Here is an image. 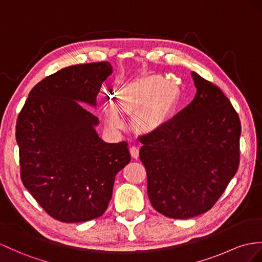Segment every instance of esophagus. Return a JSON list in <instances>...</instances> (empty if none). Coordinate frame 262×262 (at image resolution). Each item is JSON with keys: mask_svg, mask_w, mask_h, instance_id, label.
<instances>
[{"mask_svg": "<svg viewBox=\"0 0 262 262\" xmlns=\"http://www.w3.org/2000/svg\"><path fill=\"white\" fill-rule=\"evenodd\" d=\"M130 153H131V156H132L133 159H138V157H139V146L136 145V144L131 145L130 146Z\"/></svg>", "mask_w": 262, "mask_h": 262, "instance_id": "esophagus-1", "label": "esophagus"}]
</instances>
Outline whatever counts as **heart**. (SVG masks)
Instances as JSON below:
<instances>
[{"instance_id": "1", "label": "heart", "mask_w": 262, "mask_h": 262, "mask_svg": "<svg viewBox=\"0 0 262 262\" xmlns=\"http://www.w3.org/2000/svg\"><path fill=\"white\" fill-rule=\"evenodd\" d=\"M173 100L174 91L169 85H164L160 80H151L126 88L121 93L120 106L125 111H136L148 105L140 113L139 123L143 127H152L165 116ZM106 120L116 129L123 125L122 119L112 109L106 111Z\"/></svg>"}]
</instances>
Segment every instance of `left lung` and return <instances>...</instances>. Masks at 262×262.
<instances>
[{
  "label": "left lung",
  "mask_w": 262,
  "mask_h": 262,
  "mask_svg": "<svg viewBox=\"0 0 262 262\" xmlns=\"http://www.w3.org/2000/svg\"><path fill=\"white\" fill-rule=\"evenodd\" d=\"M193 101L157 130L140 137L148 195L158 212L189 219L207 212L240 162L241 123L221 89L195 72Z\"/></svg>",
  "instance_id": "obj_1"
}]
</instances>
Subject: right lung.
Here are the masks:
<instances>
[{"mask_svg":"<svg viewBox=\"0 0 262 262\" xmlns=\"http://www.w3.org/2000/svg\"><path fill=\"white\" fill-rule=\"evenodd\" d=\"M109 62L64 68L32 89L18 113L15 138L23 186L61 222L99 218L111 200L114 178L131 160L127 142L106 143L99 119L79 102L95 105Z\"/></svg>","mask_w":262,"mask_h":262,"instance_id":"add662e5","label":"right lung"}]
</instances>
